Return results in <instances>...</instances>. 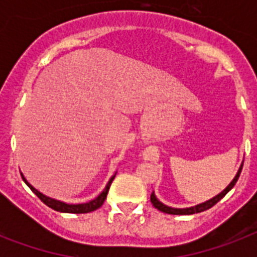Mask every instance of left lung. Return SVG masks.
Returning a JSON list of instances; mask_svg holds the SVG:
<instances>
[{
	"instance_id": "8db88e82",
	"label": "left lung",
	"mask_w": 257,
	"mask_h": 257,
	"mask_svg": "<svg viewBox=\"0 0 257 257\" xmlns=\"http://www.w3.org/2000/svg\"><path fill=\"white\" fill-rule=\"evenodd\" d=\"M243 163H241V165L239 167V171H237L235 177L232 179L231 183L228 184L227 187L224 188L223 191L220 192V193L213 196L212 199L204 201V203H200L197 204V205H193V207H188V208H173V207H169V205H165L164 203H161L160 200L156 197V195H155V192H152V195H151V201H152L153 207L157 208L159 211L164 212V213H169V215H193V213H199V212L207 211V209H209L211 207H213L217 201H220V200L223 199L224 196L227 195L228 192L235 187L236 181H237V179H239L240 173H241V169H243Z\"/></svg>"
}]
</instances>
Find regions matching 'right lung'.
<instances>
[{
    "label": "right lung",
    "mask_w": 257,
    "mask_h": 257,
    "mask_svg": "<svg viewBox=\"0 0 257 257\" xmlns=\"http://www.w3.org/2000/svg\"><path fill=\"white\" fill-rule=\"evenodd\" d=\"M116 173L117 172H114V175L109 179L108 184L105 185V188L102 189V192H101L100 195L97 196V197H94L93 200H90V201H86V203H81V204H69V203H65V201H61V200H57V199H53V197H49V196L44 195L42 192H40L38 189H36V188L32 185V184L26 180V177L24 176V173L21 172V177L22 180L25 181V184L28 185V187L33 191V193L36 196H37L38 199L41 200L42 203L46 204L48 207L52 208V209H54V211H58V212H64V213H88V212H92V211H96L97 208H100L102 204H104L105 199H106V196H108V192H109V188H110V184H112V181L114 180V177H116Z\"/></svg>",
    "instance_id": "add662e5"
}]
</instances>
